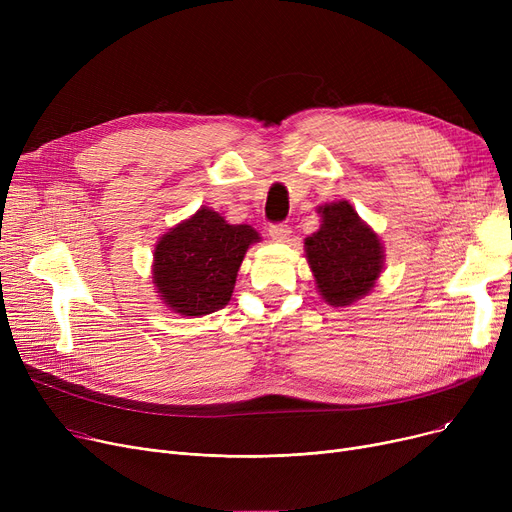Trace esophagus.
Wrapping results in <instances>:
<instances>
[{"label":"esophagus","mask_w":512,"mask_h":512,"mask_svg":"<svg viewBox=\"0 0 512 512\" xmlns=\"http://www.w3.org/2000/svg\"><path fill=\"white\" fill-rule=\"evenodd\" d=\"M292 230L286 222H278V224H272L270 226V236L276 240V242H286L290 238Z\"/></svg>","instance_id":"obj_1"}]
</instances>
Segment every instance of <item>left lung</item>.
Instances as JSON below:
<instances>
[{
    "label": "left lung",
    "mask_w": 512,
    "mask_h": 512,
    "mask_svg": "<svg viewBox=\"0 0 512 512\" xmlns=\"http://www.w3.org/2000/svg\"><path fill=\"white\" fill-rule=\"evenodd\" d=\"M321 220V228L305 240L317 288L330 305H351L380 278V238L346 201L321 207Z\"/></svg>",
    "instance_id": "left-lung-1"
}]
</instances>
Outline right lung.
<instances>
[{
    "mask_svg": "<svg viewBox=\"0 0 512 512\" xmlns=\"http://www.w3.org/2000/svg\"><path fill=\"white\" fill-rule=\"evenodd\" d=\"M257 240L251 226H230L220 213L199 209L155 247L153 280L164 303L195 317L228 305L242 257Z\"/></svg>",
    "mask_w": 512,
    "mask_h": 512,
    "instance_id": "1",
    "label": "right lung"
}]
</instances>
